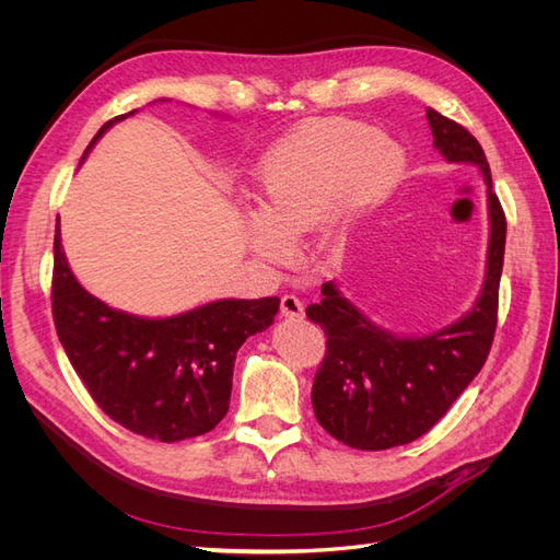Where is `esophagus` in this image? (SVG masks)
<instances>
[{"label":"esophagus","instance_id":"1","mask_svg":"<svg viewBox=\"0 0 560 560\" xmlns=\"http://www.w3.org/2000/svg\"><path fill=\"white\" fill-rule=\"evenodd\" d=\"M280 313L290 319H301L303 315H306V308H303L301 299H296L294 294H284L280 301Z\"/></svg>","mask_w":560,"mask_h":560}]
</instances>
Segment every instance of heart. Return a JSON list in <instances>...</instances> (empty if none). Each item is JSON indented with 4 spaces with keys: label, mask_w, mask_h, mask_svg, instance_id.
Instances as JSON below:
<instances>
[{
    "label": "heart",
    "mask_w": 560,
    "mask_h": 560,
    "mask_svg": "<svg viewBox=\"0 0 560 560\" xmlns=\"http://www.w3.org/2000/svg\"><path fill=\"white\" fill-rule=\"evenodd\" d=\"M404 156L395 142L350 118H325L296 128L261 159V217L249 226V245L266 259H282L336 200L343 212L378 202L397 182Z\"/></svg>",
    "instance_id": "1"
}]
</instances>
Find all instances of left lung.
I'll return each mask as SVG.
<instances>
[{
	"label": "left lung",
	"instance_id": "8db88e82",
	"mask_svg": "<svg viewBox=\"0 0 560 560\" xmlns=\"http://www.w3.org/2000/svg\"><path fill=\"white\" fill-rule=\"evenodd\" d=\"M425 114L439 154L451 163H474L483 173L490 214L486 280L465 317L416 338L376 327L334 282L322 284V299L306 311L327 336L313 381V411L334 439L360 451L411 444L430 432L481 371L498 325L506 219L486 154L467 128L432 107Z\"/></svg>",
	"mask_w": 560,
	"mask_h": 560
}]
</instances>
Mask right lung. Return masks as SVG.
I'll return each instance as SVG.
<instances>
[{
  "label": "right lung",
  "mask_w": 560,
  "mask_h": 560,
  "mask_svg": "<svg viewBox=\"0 0 560 560\" xmlns=\"http://www.w3.org/2000/svg\"><path fill=\"white\" fill-rule=\"evenodd\" d=\"M121 118L97 130L86 154ZM50 306L67 358L100 409L135 434L173 444L226 416L235 352L273 325L280 299H224L163 319L114 311L77 282L56 226Z\"/></svg>",
  "instance_id": "right-lung-1"
}]
</instances>
